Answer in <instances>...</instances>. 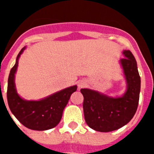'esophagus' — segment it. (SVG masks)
Segmentation results:
<instances>
[{
	"mask_svg": "<svg viewBox=\"0 0 154 154\" xmlns=\"http://www.w3.org/2000/svg\"><path fill=\"white\" fill-rule=\"evenodd\" d=\"M85 85H86V82H85L79 81L78 83V87L79 89H81V88H83L84 86H85Z\"/></svg>",
	"mask_w": 154,
	"mask_h": 154,
	"instance_id": "esophagus-1",
	"label": "esophagus"
}]
</instances>
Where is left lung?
<instances>
[{
    "label": "left lung",
    "instance_id": "8db88e82",
    "mask_svg": "<svg viewBox=\"0 0 154 154\" xmlns=\"http://www.w3.org/2000/svg\"><path fill=\"white\" fill-rule=\"evenodd\" d=\"M124 58L119 61L126 80V90L119 96L90 89H81L83 95L85 122L92 130L111 132L127 124L137 112L140 92V77L137 63L130 51L123 50Z\"/></svg>",
    "mask_w": 154,
    "mask_h": 154
}]
</instances>
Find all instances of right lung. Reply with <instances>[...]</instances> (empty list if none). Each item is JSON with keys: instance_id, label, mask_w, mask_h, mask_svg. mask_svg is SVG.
I'll use <instances>...</instances> for the list:
<instances>
[{"instance_id": "right-lung-1", "label": "right lung", "mask_w": 154, "mask_h": 154, "mask_svg": "<svg viewBox=\"0 0 154 154\" xmlns=\"http://www.w3.org/2000/svg\"><path fill=\"white\" fill-rule=\"evenodd\" d=\"M25 49L26 46L20 51L9 74L7 92L8 106L17 120L30 130H50L59 123L64 109L71 95L77 90V85L65 88L38 100H27L19 96L15 85V74L19 58Z\"/></svg>"}]
</instances>
